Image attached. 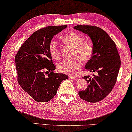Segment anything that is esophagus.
Listing matches in <instances>:
<instances>
[{
  "mask_svg": "<svg viewBox=\"0 0 132 132\" xmlns=\"http://www.w3.org/2000/svg\"><path fill=\"white\" fill-rule=\"evenodd\" d=\"M69 78H71V79H72V80H78L77 78L76 77H74V76H69Z\"/></svg>",
  "mask_w": 132,
  "mask_h": 132,
  "instance_id": "1",
  "label": "esophagus"
}]
</instances>
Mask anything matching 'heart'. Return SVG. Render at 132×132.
Returning a JSON list of instances; mask_svg holds the SVG:
<instances>
[{"instance_id":"1","label":"heart","mask_w":132,"mask_h":132,"mask_svg":"<svg viewBox=\"0 0 132 132\" xmlns=\"http://www.w3.org/2000/svg\"><path fill=\"white\" fill-rule=\"evenodd\" d=\"M64 44L74 48L73 53L76 57L71 59H64L58 64V70L62 73L68 74H76L82 66V61H88L92 58L93 47L89 42L85 41L82 36L76 32H71L61 37ZM49 52L52 59L59 60L61 57V51L58 44L55 41L49 44Z\"/></svg>"}]
</instances>
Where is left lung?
I'll use <instances>...</instances> for the list:
<instances>
[{
  "instance_id": "1",
  "label": "left lung",
  "mask_w": 132,
  "mask_h": 132,
  "mask_svg": "<svg viewBox=\"0 0 132 132\" xmlns=\"http://www.w3.org/2000/svg\"><path fill=\"white\" fill-rule=\"evenodd\" d=\"M89 36L93 43L92 58L85 69L97 74L82 77L87 80L88 87L78 92L81 99L90 103L101 101L111 92L116 84L121 66L116 43L104 30L90 25H77L74 27Z\"/></svg>"
}]
</instances>
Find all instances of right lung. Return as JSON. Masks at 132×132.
I'll use <instances>...</instances> for the list:
<instances>
[{
	"mask_svg": "<svg viewBox=\"0 0 132 132\" xmlns=\"http://www.w3.org/2000/svg\"><path fill=\"white\" fill-rule=\"evenodd\" d=\"M67 26H50L36 31L21 45L16 54L18 82L35 101H50L56 94L61 83L69 77L66 74L54 72L56 67L48 49L54 36ZM49 71L50 73L46 76L44 73Z\"/></svg>",
	"mask_w": 132,
	"mask_h": 132,
	"instance_id": "add662e5",
	"label": "right lung"
}]
</instances>
